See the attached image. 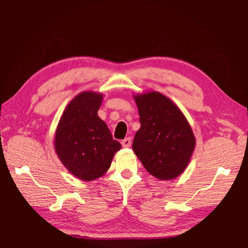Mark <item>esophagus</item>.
<instances>
[{
  "mask_svg": "<svg viewBox=\"0 0 248 248\" xmlns=\"http://www.w3.org/2000/svg\"><path fill=\"white\" fill-rule=\"evenodd\" d=\"M121 144H123L124 147H130V146H131V139L127 138V139L123 140V142H121Z\"/></svg>",
  "mask_w": 248,
  "mask_h": 248,
  "instance_id": "obj_1",
  "label": "esophagus"
}]
</instances>
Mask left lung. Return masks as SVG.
<instances>
[{
    "instance_id": "8db88e82",
    "label": "left lung",
    "mask_w": 248,
    "mask_h": 248,
    "mask_svg": "<svg viewBox=\"0 0 248 248\" xmlns=\"http://www.w3.org/2000/svg\"><path fill=\"white\" fill-rule=\"evenodd\" d=\"M138 106L140 128L132 150L146 171L158 180L181 175L190 164L196 140L181 109L157 91L133 95Z\"/></svg>"
}]
</instances>
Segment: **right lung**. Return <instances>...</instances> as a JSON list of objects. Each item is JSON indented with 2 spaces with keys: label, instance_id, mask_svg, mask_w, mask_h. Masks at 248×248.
<instances>
[{
  "label": "right lung",
  "instance_id": "1",
  "mask_svg": "<svg viewBox=\"0 0 248 248\" xmlns=\"http://www.w3.org/2000/svg\"><path fill=\"white\" fill-rule=\"evenodd\" d=\"M102 93L83 91L71 100L58 121L54 148L61 163L82 181L104 175L121 144L97 115Z\"/></svg>",
  "mask_w": 248,
  "mask_h": 248
}]
</instances>
